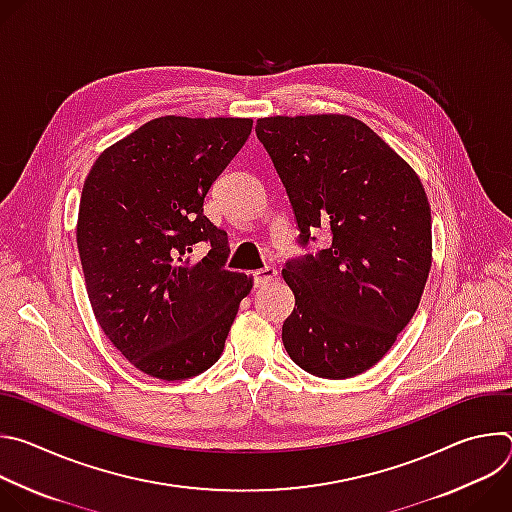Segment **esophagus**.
I'll list each match as a JSON object with an SVG mask.
<instances>
[{
  "mask_svg": "<svg viewBox=\"0 0 512 512\" xmlns=\"http://www.w3.org/2000/svg\"><path fill=\"white\" fill-rule=\"evenodd\" d=\"M275 275H277V269L271 267V265H267V267H263V269H257V271L253 273V279H255V285L259 287V285H267L269 281H273Z\"/></svg>",
  "mask_w": 512,
  "mask_h": 512,
  "instance_id": "esophagus-1",
  "label": "esophagus"
}]
</instances>
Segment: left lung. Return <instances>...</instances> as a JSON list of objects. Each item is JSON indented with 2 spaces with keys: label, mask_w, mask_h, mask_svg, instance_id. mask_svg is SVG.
Wrapping results in <instances>:
<instances>
[{
  "label": "left lung",
  "mask_w": 512,
  "mask_h": 512,
  "mask_svg": "<svg viewBox=\"0 0 512 512\" xmlns=\"http://www.w3.org/2000/svg\"><path fill=\"white\" fill-rule=\"evenodd\" d=\"M257 137L285 186L308 245L285 263L296 308L281 340L298 367L350 379L377 364L413 318L431 267V210L415 170L350 115L257 119Z\"/></svg>",
  "instance_id": "1"
}]
</instances>
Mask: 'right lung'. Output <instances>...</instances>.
Wrapping results in <instances>:
<instances>
[{"instance_id":"obj_1","label":"right lung","mask_w":512,"mask_h":512,"mask_svg":"<svg viewBox=\"0 0 512 512\" xmlns=\"http://www.w3.org/2000/svg\"><path fill=\"white\" fill-rule=\"evenodd\" d=\"M245 117L152 119L107 148L81 194L77 245L95 318L141 373L182 381L221 358L253 287L225 269L229 241L204 196L243 148ZM206 240L200 262L191 245Z\"/></svg>"}]
</instances>
